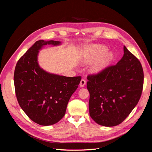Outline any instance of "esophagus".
I'll return each mask as SVG.
<instances>
[{"mask_svg": "<svg viewBox=\"0 0 152 152\" xmlns=\"http://www.w3.org/2000/svg\"><path fill=\"white\" fill-rule=\"evenodd\" d=\"M86 80L84 79H82L80 80V86L82 87H84V86L86 85Z\"/></svg>", "mask_w": 152, "mask_h": 152, "instance_id": "obj_1", "label": "esophagus"}]
</instances>
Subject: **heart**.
<instances>
[{
    "label": "heart",
    "instance_id": "heart-1",
    "mask_svg": "<svg viewBox=\"0 0 152 152\" xmlns=\"http://www.w3.org/2000/svg\"><path fill=\"white\" fill-rule=\"evenodd\" d=\"M108 48L103 45H93L86 50L84 60L87 63L96 61L91 66V71L99 73L107 68L112 60L113 55L108 53Z\"/></svg>",
    "mask_w": 152,
    "mask_h": 152
}]
</instances>
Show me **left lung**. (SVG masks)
Returning a JSON list of instances; mask_svg holds the SVG:
<instances>
[{"instance_id": "1", "label": "left lung", "mask_w": 152, "mask_h": 152, "mask_svg": "<svg viewBox=\"0 0 152 152\" xmlns=\"http://www.w3.org/2000/svg\"><path fill=\"white\" fill-rule=\"evenodd\" d=\"M124 53L116 65L87 76L90 116L103 126L122 123L138 103L142 93L144 74L141 64L126 46Z\"/></svg>"}]
</instances>
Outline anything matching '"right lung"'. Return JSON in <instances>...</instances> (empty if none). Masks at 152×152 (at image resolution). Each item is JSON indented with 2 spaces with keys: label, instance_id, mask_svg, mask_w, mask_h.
I'll return each instance as SVG.
<instances>
[{
  "label": "right lung",
  "instance_id": "add662e5",
  "mask_svg": "<svg viewBox=\"0 0 152 152\" xmlns=\"http://www.w3.org/2000/svg\"><path fill=\"white\" fill-rule=\"evenodd\" d=\"M60 44L54 40L37 41L18 60L14 73L18 103L31 121L41 126L53 125L64 117L69 99L81 80L80 76L53 74L39 66V50L44 45Z\"/></svg>",
  "mask_w": 152,
  "mask_h": 152
}]
</instances>
